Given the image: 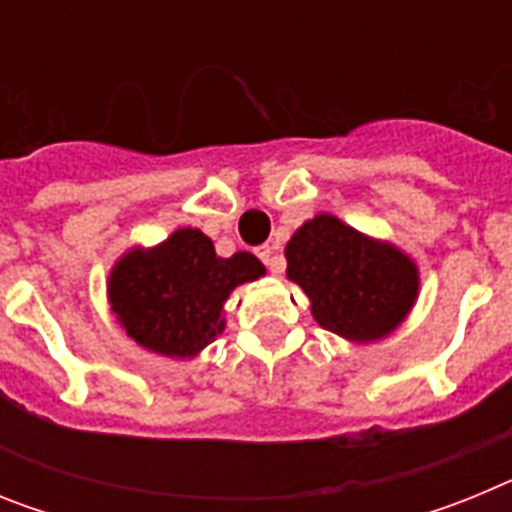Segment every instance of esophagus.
Returning <instances> with one entry per match:
<instances>
[{"instance_id": "obj_1", "label": "esophagus", "mask_w": 512, "mask_h": 512, "mask_svg": "<svg viewBox=\"0 0 512 512\" xmlns=\"http://www.w3.org/2000/svg\"><path fill=\"white\" fill-rule=\"evenodd\" d=\"M256 256H259V259L264 261L266 266H269L271 274H279V271L284 269L282 259H279V256H277V248H274V246H261V248H256Z\"/></svg>"}]
</instances>
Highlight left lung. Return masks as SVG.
I'll list each match as a JSON object with an SVG mask.
<instances>
[{
	"instance_id": "obj_1",
	"label": "left lung",
	"mask_w": 512,
	"mask_h": 512,
	"mask_svg": "<svg viewBox=\"0 0 512 512\" xmlns=\"http://www.w3.org/2000/svg\"><path fill=\"white\" fill-rule=\"evenodd\" d=\"M284 256L287 279L307 295L312 318L351 343L387 338L418 302L420 271L408 253L330 212L302 223Z\"/></svg>"
}]
</instances>
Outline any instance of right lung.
Returning <instances> with one entry per match:
<instances>
[{
	"label": "right lung",
	"mask_w": 512,
	"mask_h": 512,
	"mask_svg": "<svg viewBox=\"0 0 512 512\" xmlns=\"http://www.w3.org/2000/svg\"><path fill=\"white\" fill-rule=\"evenodd\" d=\"M264 274L253 253L223 259L202 230L179 228L156 246L122 253L107 277V302L140 348L166 359H197L225 330L230 292Z\"/></svg>",
	"instance_id": "right-lung-1"
}]
</instances>
